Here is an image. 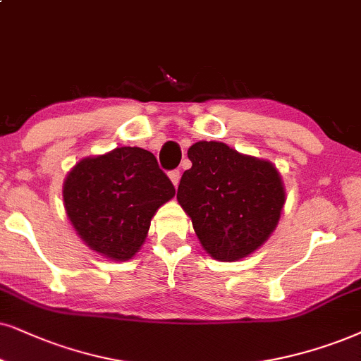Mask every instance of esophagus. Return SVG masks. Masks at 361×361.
<instances>
[{
  "mask_svg": "<svg viewBox=\"0 0 361 361\" xmlns=\"http://www.w3.org/2000/svg\"><path fill=\"white\" fill-rule=\"evenodd\" d=\"M180 178H181V175H180V171H178V170L170 171V180H171V183L175 185V188L178 186V183H180Z\"/></svg>",
  "mask_w": 361,
  "mask_h": 361,
  "instance_id": "34e87169",
  "label": "esophagus"
}]
</instances>
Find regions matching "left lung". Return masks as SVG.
Returning <instances> with one entry per match:
<instances>
[{
	"label": "left lung",
	"instance_id": "8db88e82",
	"mask_svg": "<svg viewBox=\"0 0 361 361\" xmlns=\"http://www.w3.org/2000/svg\"><path fill=\"white\" fill-rule=\"evenodd\" d=\"M176 200L191 218L209 257L236 262L275 231L285 204L281 175L267 159L241 154L225 143L198 141Z\"/></svg>",
	"mask_w": 361,
	"mask_h": 361
}]
</instances>
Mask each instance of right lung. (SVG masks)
I'll return each instance as SVG.
<instances>
[{"label": "right lung", "mask_w": 361, "mask_h": 361, "mask_svg": "<svg viewBox=\"0 0 361 361\" xmlns=\"http://www.w3.org/2000/svg\"><path fill=\"white\" fill-rule=\"evenodd\" d=\"M175 196L153 153L121 147L80 159L63 185L68 218L93 252L115 262L133 258L157 209Z\"/></svg>", "instance_id": "add662e5"}]
</instances>
